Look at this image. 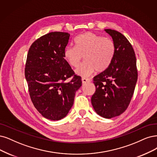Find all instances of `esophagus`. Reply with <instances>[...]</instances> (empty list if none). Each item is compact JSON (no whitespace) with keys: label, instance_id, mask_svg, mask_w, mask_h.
Segmentation results:
<instances>
[{"label":"esophagus","instance_id":"obj_1","mask_svg":"<svg viewBox=\"0 0 157 157\" xmlns=\"http://www.w3.org/2000/svg\"><path fill=\"white\" fill-rule=\"evenodd\" d=\"M82 83L83 84H85L86 83H89L90 82V79H88V78H82Z\"/></svg>","mask_w":157,"mask_h":157}]
</instances>
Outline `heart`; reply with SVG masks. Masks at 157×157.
<instances>
[{
	"instance_id": "obj_1",
	"label": "heart",
	"mask_w": 157,
	"mask_h": 157,
	"mask_svg": "<svg viewBox=\"0 0 157 157\" xmlns=\"http://www.w3.org/2000/svg\"><path fill=\"white\" fill-rule=\"evenodd\" d=\"M75 46H68L64 50V57L70 65H78L84 55L85 61L75 72L88 77L96 71L103 72L109 67L114 55V44L111 39L100 35L86 32L75 39Z\"/></svg>"
}]
</instances>
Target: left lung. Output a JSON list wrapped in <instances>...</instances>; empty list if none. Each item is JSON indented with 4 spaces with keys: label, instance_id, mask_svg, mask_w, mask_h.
Returning <instances> with one entry per match:
<instances>
[{
    "label": "left lung",
    "instance_id": "obj_1",
    "mask_svg": "<svg viewBox=\"0 0 157 157\" xmlns=\"http://www.w3.org/2000/svg\"><path fill=\"white\" fill-rule=\"evenodd\" d=\"M105 31L113 39L114 55L109 67L93 78L96 92L91 103L98 115L111 118L122 114L129 105L138 72L135 54L129 40L119 32Z\"/></svg>",
    "mask_w": 157,
    "mask_h": 157
}]
</instances>
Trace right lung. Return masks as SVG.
Masks as SVG:
<instances>
[{
  "instance_id": "obj_1",
  "label": "right lung",
  "mask_w": 157,
  "mask_h": 157,
  "mask_svg": "<svg viewBox=\"0 0 157 157\" xmlns=\"http://www.w3.org/2000/svg\"><path fill=\"white\" fill-rule=\"evenodd\" d=\"M68 33L50 32L37 39L29 49L25 78L34 107L50 120L65 118L72 108L75 94L82 85L64 57Z\"/></svg>"
}]
</instances>
